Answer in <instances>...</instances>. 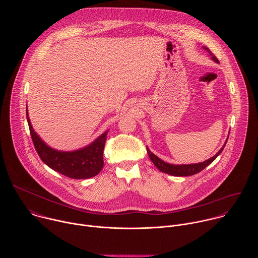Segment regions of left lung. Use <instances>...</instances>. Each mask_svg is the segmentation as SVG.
I'll use <instances>...</instances> for the list:
<instances>
[{
	"label": "left lung",
	"mask_w": 258,
	"mask_h": 258,
	"mask_svg": "<svg viewBox=\"0 0 258 258\" xmlns=\"http://www.w3.org/2000/svg\"><path fill=\"white\" fill-rule=\"evenodd\" d=\"M208 53L209 55L211 56L212 60L214 62H218L217 58L210 52V50L206 47H203ZM227 144V141L225 143V145L223 146V148L220 149L213 157L209 158L208 160H205L203 162H200V163H195V164H180V165H175V164H169L167 162H164L163 160H161L160 158H158L156 155H154L148 148H147V153H148L151 161L154 163V165L162 172H165V173H168V174H171V175H175V176H188V175H193V174H196L198 172H200L201 170H203L205 167H207L211 162H213V160L222 153V151L224 150L225 146Z\"/></svg>",
	"instance_id": "1"
}]
</instances>
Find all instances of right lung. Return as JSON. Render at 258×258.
I'll use <instances>...</instances> for the list:
<instances>
[{
	"instance_id": "add662e5",
	"label": "right lung",
	"mask_w": 258,
	"mask_h": 258,
	"mask_svg": "<svg viewBox=\"0 0 258 258\" xmlns=\"http://www.w3.org/2000/svg\"><path fill=\"white\" fill-rule=\"evenodd\" d=\"M26 118L29 126L30 136L40 158L53 170L71 178H89L97 175L103 165V150L107 138L105 132L92 144L83 149L63 152L49 147L33 131L26 107Z\"/></svg>"
}]
</instances>
